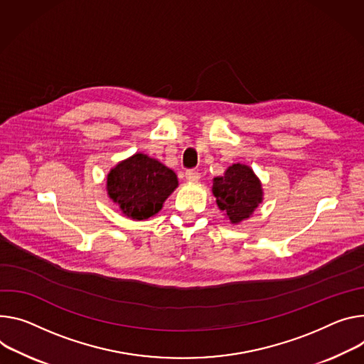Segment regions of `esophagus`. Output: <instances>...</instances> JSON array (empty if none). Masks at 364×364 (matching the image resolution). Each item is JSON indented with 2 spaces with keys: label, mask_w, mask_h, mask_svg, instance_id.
I'll return each instance as SVG.
<instances>
[{
  "label": "esophagus",
  "mask_w": 364,
  "mask_h": 364,
  "mask_svg": "<svg viewBox=\"0 0 364 364\" xmlns=\"http://www.w3.org/2000/svg\"><path fill=\"white\" fill-rule=\"evenodd\" d=\"M184 177H186V180L187 181H199L200 180V173L199 171H196V170H187L186 173H184Z\"/></svg>",
  "instance_id": "1"
}]
</instances>
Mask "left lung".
<instances>
[{"label":"left lung","mask_w":364,"mask_h":364,"mask_svg":"<svg viewBox=\"0 0 364 364\" xmlns=\"http://www.w3.org/2000/svg\"><path fill=\"white\" fill-rule=\"evenodd\" d=\"M212 193L230 223L248 219L262 202L261 181L244 164H232L222 177H215Z\"/></svg>","instance_id":"obj_1"}]
</instances>
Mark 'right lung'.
<instances>
[{"mask_svg": "<svg viewBox=\"0 0 364 364\" xmlns=\"http://www.w3.org/2000/svg\"><path fill=\"white\" fill-rule=\"evenodd\" d=\"M177 186L176 173L145 154L132 155L107 174L110 199L134 220H145L158 213Z\"/></svg>", "mask_w": 364, "mask_h": 364, "instance_id": "1", "label": "right lung"}]
</instances>
